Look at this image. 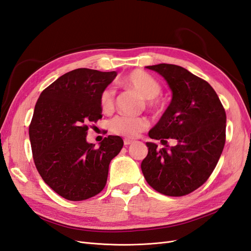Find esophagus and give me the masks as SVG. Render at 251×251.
I'll return each instance as SVG.
<instances>
[{
  "mask_svg": "<svg viewBox=\"0 0 251 251\" xmlns=\"http://www.w3.org/2000/svg\"><path fill=\"white\" fill-rule=\"evenodd\" d=\"M132 143H134L133 140H130V139H125V140H124V144H125L126 147L130 146V144H132Z\"/></svg>",
  "mask_w": 251,
  "mask_h": 251,
  "instance_id": "34e87169",
  "label": "esophagus"
}]
</instances>
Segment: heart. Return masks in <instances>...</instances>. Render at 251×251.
Returning a JSON list of instances; mask_svg holds the SVG:
<instances>
[{
    "label": "heart",
    "instance_id": "b5f03b06",
    "mask_svg": "<svg viewBox=\"0 0 251 251\" xmlns=\"http://www.w3.org/2000/svg\"><path fill=\"white\" fill-rule=\"evenodd\" d=\"M124 85L131 88L137 92L142 98L147 100L148 107L151 110H160L161 103L156 97L161 93V86L153 76L141 70H135L127 74L123 79ZM100 108L103 113H111L115 105V93L112 88H105L102 90L100 96ZM149 126V120L144 117H130V116H117L114 118L110 128L113 134L124 136L126 138H135L146 131Z\"/></svg>",
    "mask_w": 251,
    "mask_h": 251
}]
</instances>
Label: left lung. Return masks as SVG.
<instances>
[{"label": "left lung", "instance_id": "8db88e82", "mask_svg": "<svg viewBox=\"0 0 251 251\" xmlns=\"http://www.w3.org/2000/svg\"><path fill=\"white\" fill-rule=\"evenodd\" d=\"M147 69L159 73L172 90L173 97L149 136L165 148L147 142L148 156L141 171L148 183L165 196L191 194L215 170L225 144L226 113L216 91L207 81L180 66L159 64ZM176 139L170 148L166 139Z\"/></svg>", "mask_w": 251, "mask_h": 251}]
</instances>
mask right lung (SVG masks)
Instances as JSON below:
<instances>
[{"label":"right lung","instance_id":"obj_1","mask_svg":"<svg viewBox=\"0 0 251 251\" xmlns=\"http://www.w3.org/2000/svg\"><path fill=\"white\" fill-rule=\"evenodd\" d=\"M117 73L79 68L58 77L36 101L29 126L33 160L45 183L63 198L100 194L124 140L109 135L100 148L87 142L89 126L102 117L100 96Z\"/></svg>","mask_w":251,"mask_h":251}]
</instances>
